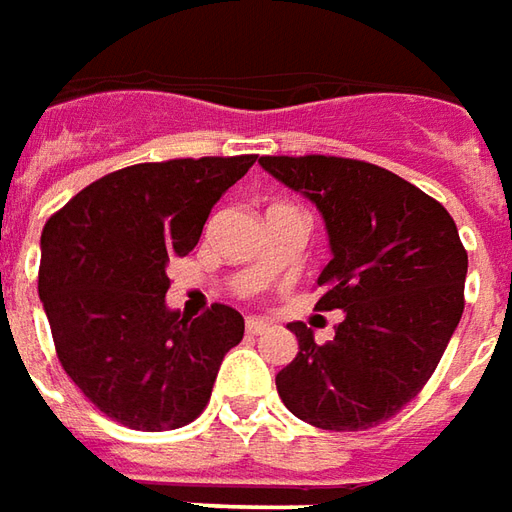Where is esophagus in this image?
<instances>
[{
  "mask_svg": "<svg viewBox=\"0 0 512 512\" xmlns=\"http://www.w3.org/2000/svg\"><path fill=\"white\" fill-rule=\"evenodd\" d=\"M245 331H248V336H262V333H267V322L248 320L245 322Z\"/></svg>",
  "mask_w": 512,
  "mask_h": 512,
  "instance_id": "34e87169",
  "label": "esophagus"
}]
</instances>
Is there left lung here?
<instances>
[{
    "label": "left lung",
    "instance_id": "left-lung-1",
    "mask_svg": "<svg viewBox=\"0 0 512 512\" xmlns=\"http://www.w3.org/2000/svg\"><path fill=\"white\" fill-rule=\"evenodd\" d=\"M322 212L333 259L320 311L342 308L333 342L292 322L295 361L275 375L297 419L355 433L389 422L424 389L463 314L469 256L444 206L397 173L344 157H262Z\"/></svg>",
    "mask_w": 512,
    "mask_h": 512
}]
</instances>
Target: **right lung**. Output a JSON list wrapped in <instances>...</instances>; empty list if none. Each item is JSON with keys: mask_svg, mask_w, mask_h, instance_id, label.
I'll use <instances>...</instances> for the list:
<instances>
[{"mask_svg": "<svg viewBox=\"0 0 512 512\" xmlns=\"http://www.w3.org/2000/svg\"><path fill=\"white\" fill-rule=\"evenodd\" d=\"M256 162H143L88 184L41 234L38 295L65 375L123 427L162 433L198 419L217 369L242 342L237 308L170 311L165 267L187 256L220 195Z\"/></svg>", "mask_w": 512, "mask_h": 512, "instance_id": "1", "label": "right lung"}]
</instances>
